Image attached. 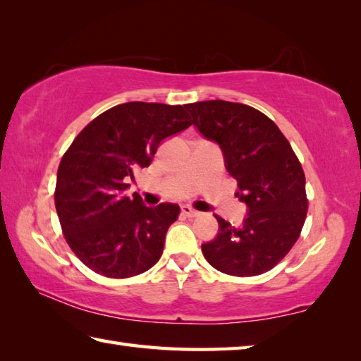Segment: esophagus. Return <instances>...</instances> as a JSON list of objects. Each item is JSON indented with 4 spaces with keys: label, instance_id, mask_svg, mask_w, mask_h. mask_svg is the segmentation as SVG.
I'll use <instances>...</instances> for the list:
<instances>
[{
    "label": "esophagus",
    "instance_id": "obj_1",
    "mask_svg": "<svg viewBox=\"0 0 361 361\" xmlns=\"http://www.w3.org/2000/svg\"><path fill=\"white\" fill-rule=\"evenodd\" d=\"M181 212H183V214L188 216V218H194V216H199L197 209H194V208H191L189 205L181 207Z\"/></svg>",
    "mask_w": 361,
    "mask_h": 361
}]
</instances>
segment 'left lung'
<instances>
[{
  "mask_svg": "<svg viewBox=\"0 0 361 361\" xmlns=\"http://www.w3.org/2000/svg\"><path fill=\"white\" fill-rule=\"evenodd\" d=\"M192 124L218 143L246 203L241 226L219 216L218 235L202 245L208 264L232 276H257L279 264L298 240L307 200L305 172L289 140L254 107L228 101L186 104Z\"/></svg>",
  "mask_w": 361,
  "mask_h": 361,
  "instance_id": "1",
  "label": "left lung"
}]
</instances>
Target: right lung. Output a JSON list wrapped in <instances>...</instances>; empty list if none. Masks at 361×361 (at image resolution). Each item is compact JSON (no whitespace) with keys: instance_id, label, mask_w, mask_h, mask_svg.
Listing matches in <instances>:
<instances>
[{"instance_id":"1","label":"right lung","mask_w":361,"mask_h":361,"mask_svg":"<svg viewBox=\"0 0 361 361\" xmlns=\"http://www.w3.org/2000/svg\"><path fill=\"white\" fill-rule=\"evenodd\" d=\"M191 126L185 107L126 102L94 118L64 153L56 173L55 207L72 251L107 278H130L161 259L167 228L180 207H147L126 197L137 169L152 164L164 139Z\"/></svg>"}]
</instances>
